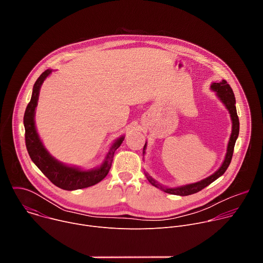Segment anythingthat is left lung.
Masks as SVG:
<instances>
[{
  "label": "left lung",
  "instance_id": "8db88e82",
  "mask_svg": "<svg viewBox=\"0 0 263 263\" xmlns=\"http://www.w3.org/2000/svg\"><path fill=\"white\" fill-rule=\"evenodd\" d=\"M211 89L214 90L217 93L220 101L224 104V106L227 107V109L230 112V117H231V120H232V133H231L230 140H229V143H228L226 157H224V160H223L221 166L218 168V171H216L210 177H208V178H206V179H204L200 182H197V183L177 187V189H166V187H163L160 184H158L157 182H155V180H153L149 176L145 175L149 183L154 185L155 187H158V189L162 190L164 193H167V194H171V195H177V196H190V195L199 193L200 191L205 189L206 186H208L213 181H215L217 178H219L224 172L227 171L228 166L230 165V162H231V159H232V156H233L234 145H235L236 139H237L238 134H239V120H238V117H237L236 107H235V97H234V92H233L231 86L227 83L226 80H222L219 83H212L211 84ZM146 145L144 144L142 153H144V147Z\"/></svg>",
  "mask_w": 263,
  "mask_h": 263
}]
</instances>
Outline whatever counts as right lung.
<instances>
[{
  "label": "right lung",
  "mask_w": 263,
  "mask_h": 263,
  "mask_svg": "<svg viewBox=\"0 0 263 263\" xmlns=\"http://www.w3.org/2000/svg\"><path fill=\"white\" fill-rule=\"evenodd\" d=\"M52 72L51 69L45 70L39 79L36 80L33 86V92L31 100L26 108L25 116H24V126H25V140L27 151L29 153L30 158L36 164L43 174L57 187L64 191H74V190H82L86 187L92 186L100 181H102L111 167L112 159H114V154L116 149L120 147L124 140V136L119 138L114 145L111 146L110 151L106 157L104 163L96 170L91 171H80L76 167H70L64 165L54 159L45 148L43 142L41 141L39 134L35 129L34 123V115L35 108L37 106V101H39L40 90L45 79Z\"/></svg>",
  "instance_id": "add662e5"
}]
</instances>
